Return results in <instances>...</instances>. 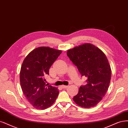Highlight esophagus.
<instances>
[{"label":"esophagus","instance_id":"34e87169","mask_svg":"<svg viewBox=\"0 0 128 128\" xmlns=\"http://www.w3.org/2000/svg\"><path fill=\"white\" fill-rule=\"evenodd\" d=\"M68 87V86H64V85H62V88H67Z\"/></svg>","mask_w":128,"mask_h":128}]
</instances>
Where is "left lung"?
Returning <instances> with one entry per match:
<instances>
[{
  "label": "left lung",
  "instance_id": "8db88e82",
  "mask_svg": "<svg viewBox=\"0 0 128 128\" xmlns=\"http://www.w3.org/2000/svg\"><path fill=\"white\" fill-rule=\"evenodd\" d=\"M67 55L82 76L88 78L87 84L80 88L73 101L82 108L95 106L106 95L111 81V69L106 55L90 43L68 50Z\"/></svg>",
  "mask_w": 128,
  "mask_h": 128
}]
</instances>
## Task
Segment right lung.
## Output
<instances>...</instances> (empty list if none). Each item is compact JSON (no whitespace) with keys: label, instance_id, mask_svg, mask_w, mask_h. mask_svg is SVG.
<instances>
[{"label":"right lung","instance_id":"1","mask_svg":"<svg viewBox=\"0 0 128 128\" xmlns=\"http://www.w3.org/2000/svg\"><path fill=\"white\" fill-rule=\"evenodd\" d=\"M61 53V50L38 47L24 60L20 71V86L28 101L36 109L49 108L58 96V88L47 86L44 76L49 74L50 68Z\"/></svg>","mask_w":128,"mask_h":128}]
</instances>
